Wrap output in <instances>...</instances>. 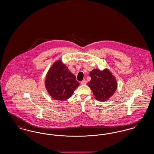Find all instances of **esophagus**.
Masks as SVG:
<instances>
[{"label": "esophagus", "instance_id": "1", "mask_svg": "<svg viewBox=\"0 0 154 154\" xmlns=\"http://www.w3.org/2000/svg\"><path fill=\"white\" fill-rule=\"evenodd\" d=\"M81 85H86V81L85 79L83 80V81L81 82Z\"/></svg>", "mask_w": 154, "mask_h": 154}]
</instances>
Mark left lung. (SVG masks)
<instances>
[{
    "label": "left lung",
    "instance_id": "8db88e82",
    "mask_svg": "<svg viewBox=\"0 0 154 154\" xmlns=\"http://www.w3.org/2000/svg\"><path fill=\"white\" fill-rule=\"evenodd\" d=\"M90 76L91 80L88 83V85L98 101H106L115 92L117 82L109 69L100 71L94 69L90 72Z\"/></svg>",
    "mask_w": 154,
    "mask_h": 154
}]
</instances>
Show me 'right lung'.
I'll return each mask as SVG.
<instances>
[{
	"instance_id": "add662e5",
	"label": "right lung",
	"mask_w": 154,
	"mask_h": 154,
	"mask_svg": "<svg viewBox=\"0 0 154 154\" xmlns=\"http://www.w3.org/2000/svg\"><path fill=\"white\" fill-rule=\"evenodd\" d=\"M79 85L76 76L60 60L54 63L46 76V89L49 95L56 100L68 99Z\"/></svg>"
}]
</instances>
